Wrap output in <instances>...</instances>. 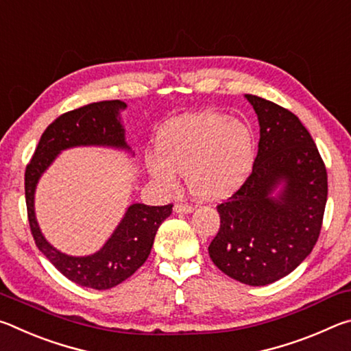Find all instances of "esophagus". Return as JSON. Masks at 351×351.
Masks as SVG:
<instances>
[{"label": "esophagus", "mask_w": 351, "mask_h": 351, "mask_svg": "<svg viewBox=\"0 0 351 351\" xmlns=\"http://www.w3.org/2000/svg\"><path fill=\"white\" fill-rule=\"evenodd\" d=\"M175 212H178V213H190L193 210V207L190 206V204H184V203H176L175 204Z\"/></svg>", "instance_id": "34e87169"}]
</instances>
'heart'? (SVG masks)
I'll return each instance as SVG.
<instances>
[{
    "instance_id": "heart-1",
    "label": "heart",
    "mask_w": 351,
    "mask_h": 351,
    "mask_svg": "<svg viewBox=\"0 0 351 351\" xmlns=\"http://www.w3.org/2000/svg\"><path fill=\"white\" fill-rule=\"evenodd\" d=\"M254 134L246 123L215 111L198 112L167 123L158 134L159 161L148 164L154 180L175 186L186 176L198 199L228 197L245 181L254 159Z\"/></svg>"
}]
</instances>
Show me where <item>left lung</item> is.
Returning a JSON list of instances; mask_svg holds the SVG:
<instances>
[{"instance_id":"obj_1","label":"left lung","mask_w":351,"mask_h":351,"mask_svg":"<svg viewBox=\"0 0 351 351\" xmlns=\"http://www.w3.org/2000/svg\"><path fill=\"white\" fill-rule=\"evenodd\" d=\"M260 123L258 153L240 189L217 206L219 229L209 245L226 276L263 287L293 272L317 243L328 178L316 144L294 112L246 94ZM280 182L278 199L270 197Z\"/></svg>"}]
</instances>
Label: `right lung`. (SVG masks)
<instances>
[{
	"label": "right lung",
	"instance_id": "add662e5",
	"mask_svg": "<svg viewBox=\"0 0 351 351\" xmlns=\"http://www.w3.org/2000/svg\"><path fill=\"white\" fill-rule=\"evenodd\" d=\"M125 106L121 100H102L63 112L41 134L25 171L27 219L35 245L71 282L99 291L117 287L145 263L158 228L170 217L173 204L130 206L114 234L99 252L88 257H69L52 247L41 235L34 213V192L41 173L64 148L75 145L127 148L119 121V111Z\"/></svg>",
	"mask_w": 351,
	"mask_h": 351
}]
</instances>
